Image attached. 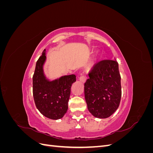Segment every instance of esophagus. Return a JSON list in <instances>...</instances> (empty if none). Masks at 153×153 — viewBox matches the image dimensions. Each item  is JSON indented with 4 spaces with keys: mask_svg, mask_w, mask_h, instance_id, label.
Instances as JSON below:
<instances>
[{
    "mask_svg": "<svg viewBox=\"0 0 153 153\" xmlns=\"http://www.w3.org/2000/svg\"><path fill=\"white\" fill-rule=\"evenodd\" d=\"M79 80L83 83H84L86 81V77L84 75H81L79 77Z\"/></svg>",
    "mask_w": 153,
    "mask_h": 153,
    "instance_id": "34e87169",
    "label": "esophagus"
}]
</instances>
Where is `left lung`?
<instances>
[{"mask_svg": "<svg viewBox=\"0 0 153 153\" xmlns=\"http://www.w3.org/2000/svg\"><path fill=\"white\" fill-rule=\"evenodd\" d=\"M89 76L84 84L88 110L95 117L107 118L118 108L121 98L118 62L101 61L92 68Z\"/></svg>", "mask_w": 153, "mask_h": 153, "instance_id": "8db88e82", "label": "left lung"}]
</instances>
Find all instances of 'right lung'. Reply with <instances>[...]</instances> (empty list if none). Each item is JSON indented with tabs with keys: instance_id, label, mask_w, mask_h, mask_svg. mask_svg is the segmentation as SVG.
I'll return each instance as SVG.
<instances>
[{
	"instance_id": "obj_1",
	"label": "right lung",
	"mask_w": 153,
	"mask_h": 153,
	"mask_svg": "<svg viewBox=\"0 0 153 153\" xmlns=\"http://www.w3.org/2000/svg\"><path fill=\"white\" fill-rule=\"evenodd\" d=\"M46 50L36 62L32 77V91L37 108L46 117L57 120L62 118L68 108L71 87L76 81L75 75L61 76L49 81L44 75L43 64Z\"/></svg>"
}]
</instances>
